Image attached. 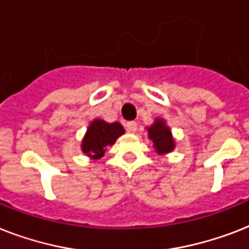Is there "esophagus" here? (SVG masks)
<instances>
[{
	"label": "esophagus",
	"mask_w": 249,
	"mask_h": 249,
	"mask_svg": "<svg viewBox=\"0 0 249 249\" xmlns=\"http://www.w3.org/2000/svg\"><path fill=\"white\" fill-rule=\"evenodd\" d=\"M137 128H138V124H137L135 121H129V123H126V130H128L129 133H135V131H137Z\"/></svg>",
	"instance_id": "34e87169"
}]
</instances>
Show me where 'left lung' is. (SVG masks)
Returning <instances> with one entry per match:
<instances>
[{
	"instance_id": "1",
	"label": "left lung",
	"mask_w": 249,
	"mask_h": 249,
	"mask_svg": "<svg viewBox=\"0 0 249 249\" xmlns=\"http://www.w3.org/2000/svg\"><path fill=\"white\" fill-rule=\"evenodd\" d=\"M148 139L152 142L153 148L157 155L165 156L175 149V139L173 137L170 126L166 124V120L162 118H156L153 124L147 126Z\"/></svg>"
}]
</instances>
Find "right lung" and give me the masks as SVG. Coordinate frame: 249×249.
<instances>
[{
  "label": "right lung",
  "instance_id": "1",
  "mask_svg": "<svg viewBox=\"0 0 249 249\" xmlns=\"http://www.w3.org/2000/svg\"><path fill=\"white\" fill-rule=\"evenodd\" d=\"M124 133V128L119 121L107 123L102 119H93L82 139V152L90 160L102 159L107 147L114 145L116 139Z\"/></svg>",
  "mask_w": 249,
  "mask_h": 249
}]
</instances>
